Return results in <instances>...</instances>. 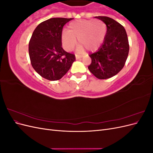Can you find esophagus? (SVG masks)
Here are the masks:
<instances>
[{
  "label": "esophagus",
  "mask_w": 153,
  "mask_h": 153,
  "mask_svg": "<svg viewBox=\"0 0 153 153\" xmlns=\"http://www.w3.org/2000/svg\"><path fill=\"white\" fill-rule=\"evenodd\" d=\"M82 57V56H81V55H76V60H78V59H80Z\"/></svg>",
  "instance_id": "esophagus-1"
}]
</instances>
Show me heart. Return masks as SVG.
<instances>
[{
  "instance_id": "heart-1",
  "label": "heart",
  "mask_w": 153,
  "mask_h": 153,
  "mask_svg": "<svg viewBox=\"0 0 153 153\" xmlns=\"http://www.w3.org/2000/svg\"><path fill=\"white\" fill-rule=\"evenodd\" d=\"M106 34V25L99 20H80L71 22L68 30H64L61 34L64 48L71 51L76 44V39L81 45L78 50L83 52L84 48L94 51L100 47Z\"/></svg>"
}]
</instances>
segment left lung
Returning <instances> with one entry per match:
<instances>
[{
  "mask_svg": "<svg viewBox=\"0 0 153 153\" xmlns=\"http://www.w3.org/2000/svg\"><path fill=\"white\" fill-rule=\"evenodd\" d=\"M95 18L106 24V33L102 45L89 55L92 62L88 69L99 79H107L117 75L126 61L129 49L128 36L124 27L112 18Z\"/></svg>",
  "mask_w": 153,
  "mask_h": 153,
  "instance_id": "1",
  "label": "left lung"
}]
</instances>
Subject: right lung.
<instances>
[{"mask_svg":"<svg viewBox=\"0 0 153 153\" xmlns=\"http://www.w3.org/2000/svg\"><path fill=\"white\" fill-rule=\"evenodd\" d=\"M73 18H52L37 26L29 44L32 66L40 76L51 81L60 80L75 61L74 54L62 47L64 25Z\"/></svg>","mask_w":153,"mask_h":153,"instance_id":"right-lung-1","label":"right lung"}]
</instances>
